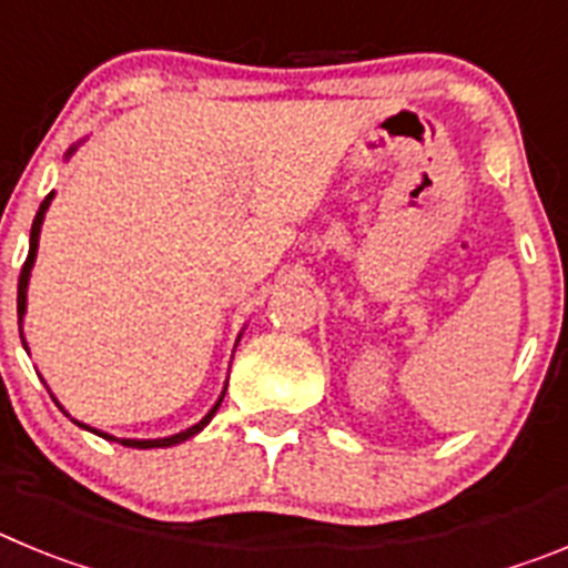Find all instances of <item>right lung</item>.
<instances>
[{"label": "right lung", "instance_id": "right-lung-1", "mask_svg": "<svg viewBox=\"0 0 568 568\" xmlns=\"http://www.w3.org/2000/svg\"><path fill=\"white\" fill-rule=\"evenodd\" d=\"M73 153V148L68 150V155ZM50 199H53V193H48L44 195V202L39 204V213H37V219H33V227H30V250H28V258H24V264H22V273H19V295H17V313H19V324H22V315H24V307H28V278H30V267H33V261H37V250H39V230H42V222H44V213H48V207H50ZM24 344V341H22ZM222 400H224V393H222V398L215 400V406L213 409H210L207 415H204L202 420H199V424L195 426H190V429H184V433H179V435H170V438H155V440H135V438H113V435H108V433H99V429H90V426H84V424H77L79 426H84V429H90V433H97V435H102V438H108V440H119V444L122 446H133V449H159V446H175V444H182V440H187V438H193V435H199L204 429V426L210 424V418H213L215 415V409H219V406H222Z\"/></svg>", "mask_w": 568, "mask_h": 568}]
</instances>
